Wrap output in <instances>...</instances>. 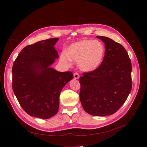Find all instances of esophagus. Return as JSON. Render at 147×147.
Segmentation results:
<instances>
[{
	"instance_id": "obj_1",
	"label": "esophagus",
	"mask_w": 147,
	"mask_h": 147,
	"mask_svg": "<svg viewBox=\"0 0 147 147\" xmlns=\"http://www.w3.org/2000/svg\"><path fill=\"white\" fill-rule=\"evenodd\" d=\"M73 76H74V79H78L79 78H80L79 74L78 73H74L73 74Z\"/></svg>"
}]
</instances>
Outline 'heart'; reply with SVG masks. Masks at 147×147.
<instances>
[{
    "label": "heart",
    "mask_w": 147,
    "mask_h": 147,
    "mask_svg": "<svg viewBox=\"0 0 147 147\" xmlns=\"http://www.w3.org/2000/svg\"><path fill=\"white\" fill-rule=\"evenodd\" d=\"M105 54L104 44L93 40H83L69 46L67 54H61V61L69 65L71 61L78 62L81 70L92 72L96 69L102 63Z\"/></svg>",
    "instance_id": "b5f03b06"
}]
</instances>
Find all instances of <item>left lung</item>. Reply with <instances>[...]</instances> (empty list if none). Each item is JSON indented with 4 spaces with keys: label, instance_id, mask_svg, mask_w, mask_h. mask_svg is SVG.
Listing matches in <instances>:
<instances>
[{
    "label": "left lung",
    "instance_id": "obj_1",
    "mask_svg": "<svg viewBox=\"0 0 147 147\" xmlns=\"http://www.w3.org/2000/svg\"><path fill=\"white\" fill-rule=\"evenodd\" d=\"M105 43V54L100 66L80 78V98L90 115L105 116L117 112L132 88L131 62L126 49L108 37L96 36Z\"/></svg>",
    "mask_w": 147,
    "mask_h": 147
}]
</instances>
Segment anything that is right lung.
<instances>
[{
	"label": "right lung",
	"mask_w": 147,
	"mask_h": 147,
	"mask_svg": "<svg viewBox=\"0 0 147 147\" xmlns=\"http://www.w3.org/2000/svg\"><path fill=\"white\" fill-rule=\"evenodd\" d=\"M58 38L25 47L12 65V90L21 107L31 116L49 119L57 113L59 95L73 79L71 71L51 67L59 58L54 45Z\"/></svg>",
	"instance_id": "add662e5"
}]
</instances>
